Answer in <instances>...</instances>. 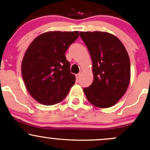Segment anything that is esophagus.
I'll return each instance as SVG.
<instances>
[{"instance_id":"34e87169","label":"esophagus","mask_w":150,"mask_h":150,"mask_svg":"<svg viewBox=\"0 0 150 150\" xmlns=\"http://www.w3.org/2000/svg\"><path fill=\"white\" fill-rule=\"evenodd\" d=\"M81 73H82V72H80L79 73H78V74H77V75H76V79H77V80H78V79H79V78H80V77H81Z\"/></svg>"}]
</instances>
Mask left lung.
<instances>
[{
    "instance_id": "1",
    "label": "left lung",
    "mask_w": 150,
    "mask_h": 150,
    "mask_svg": "<svg viewBox=\"0 0 150 150\" xmlns=\"http://www.w3.org/2000/svg\"><path fill=\"white\" fill-rule=\"evenodd\" d=\"M93 62V81L83 88L88 100L99 108L115 105L124 95L131 78V64L125 46L106 32H81Z\"/></svg>"
}]
</instances>
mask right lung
<instances>
[{
  "instance_id": "add662e5",
  "label": "right lung",
  "mask_w": 150,
  "mask_h": 150,
  "mask_svg": "<svg viewBox=\"0 0 150 150\" xmlns=\"http://www.w3.org/2000/svg\"><path fill=\"white\" fill-rule=\"evenodd\" d=\"M79 32L54 31L38 36L29 46L22 62V75L33 99L44 105L62 102L75 81L65 52Z\"/></svg>"
}]
</instances>
